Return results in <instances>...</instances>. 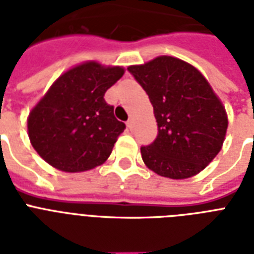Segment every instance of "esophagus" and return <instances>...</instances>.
I'll return each instance as SVG.
<instances>
[{
  "label": "esophagus",
  "mask_w": 254,
  "mask_h": 254,
  "mask_svg": "<svg viewBox=\"0 0 254 254\" xmlns=\"http://www.w3.org/2000/svg\"><path fill=\"white\" fill-rule=\"evenodd\" d=\"M127 127H129V129H130V130H131V129H133V127H134V120H133V119H129V120H127Z\"/></svg>",
  "instance_id": "esophagus-1"
}]
</instances>
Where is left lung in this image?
<instances>
[{
  "label": "left lung",
  "instance_id": "1",
  "mask_svg": "<svg viewBox=\"0 0 254 254\" xmlns=\"http://www.w3.org/2000/svg\"><path fill=\"white\" fill-rule=\"evenodd\" d=\"M127 71L145 89L158 134L141 147L145 165L161 177H193L220 151L228 127L225 108L193 65L158 57Z\"/></svg>",
  "mask_w": 254,
  "mask_h": 254
}]
</instances>
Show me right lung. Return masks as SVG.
<instances>
[{"mask_svg":"<svg viewBox=\"0 0 254 254\" xmlns=\"http://www.w3.org/2000/svg\"><path fill=\"white\" fill-rule=\"evenodd\" d=\"M124 72L123 67L87 62L58 77L27 119L30 142L46 162L80 173L107 161L125 124L104 95Z\"/></svg>","mask_w":254,"mask_h":254,"instance_id":"1","label":"right lung"}]
</instances>
